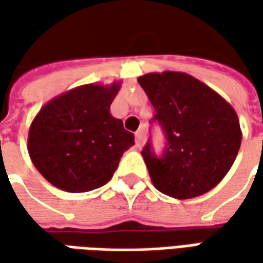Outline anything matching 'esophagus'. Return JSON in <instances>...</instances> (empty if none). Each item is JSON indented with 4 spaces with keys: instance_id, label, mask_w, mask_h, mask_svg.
Returning a JSON list of instances; mask_svg holds the SVG:
<instances>
[{
    "instance_id": "esophagus-1",
    "label": "esophagus",
    "mask_w": 263,
    "mask_h": 263,
    "mask_svg": "<svg viewBox=\"0 0 263 263\" xmlns=\"http://www.w3.org/2000/svg\"><path fill=\"white\" fill-rule=\"evenodd\" d=\"M143 139H145V128L142 127V128H139L136 132V145L137 146H140L142 143H143Z\"/></svg>"
}]
</instances>
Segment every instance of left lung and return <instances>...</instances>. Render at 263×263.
Masks as SVG:
<instances>
[{
  "instance_id": "left-lung-1",
  "label": "left lung",
  "mask_w": 263,
  "mask_h": 263,
  "mask_svg": "<svg viewBox=\"0 0 263 263\" xmlns=\"http://www.w3.org/2000/svg\"><path fill=\"white\" fill-rule=\"evenodd\" d=\"M137 82L167 136L162 158L154 155L149 142L142 151L155 189L176 199L208 193L230 171L241 145L234 108L186 73H147Z\"/></svg>"
}]
</instances>
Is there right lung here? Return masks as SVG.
Instances as JSON below:
<instances>
[{
    "label": "right lung",
    "mask_w": 263,
    "mask_h": 263,
    "mask_svg": "<svg viewBox=\"0 0 263 263\" xmlns=\"http://www.w3.org/2000/svg\"><path fill=\"white\" fill-rule=\"evenodd\" d=\"M120 87V82L82 85L52 98L36 114L27 151L52 186L83 193L111 180L120 158L135 145V135L109 112Z\"/></svg>",
    "instance_id": "obj_1"
}]
</instances>
